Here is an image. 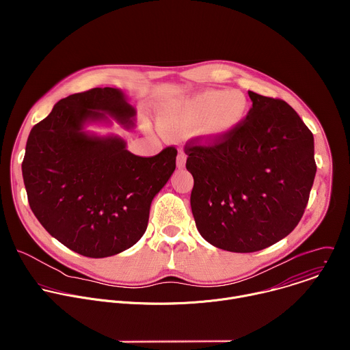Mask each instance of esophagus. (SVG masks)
Instances as JSON below:
<instances>
[{"instance_id":"34e87169","label":"esophagus","mask_w":350,"mask_h":350,"mask_svg":"<svg viewBox=\"0 0 350 350\" xmlns=\"http://www.w3.org/2000/svg\"><path fill=\"white\" fill-rule=\"evenodd\" d=\"M185 162H187V155H185V152L183 151V149H180L178 155H177V167H180V169L184 167Z\"/></svg>"}]
</instances>
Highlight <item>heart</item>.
Returning a JSON list of instances; mask_svg holds the SVG:
<instances>
[{"label":"heart","instance_id":"obj_1","mask_svg":"<svg viewBox=\"0 0 350 350\" xmlns=\"http://www.w3.org/2000/svg\"><path fill=\"white\" fill-rule=\"evenodd\" d=\"M249 111V101L238 90H205L170 105L163 122L180 129L201 126L209 138H219L237 129Z\"/></svg>","mask_w":350,"mask_h":350}]
</instances>
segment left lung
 Here are the masks:
<instances>
[{"mask_svg":"<svg viewBox=\"0 0 350 350\" xmlns=\"http://www.w3.org/2000/svg\"><path fill=\"white\" fill-rule=\"evenodd\" d=\"M243 122L211 144L185 145L196 228L224 251L249 254L301 221L316 176L314 138L282 99L249 91Z\"/></svg>","mask_w":350,"mask_h":350,"instance_id":"8db88e82","label":"left lung"}]
</instances>
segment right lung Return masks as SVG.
I'll return each instance as SVG.
<instances>
[{"label":"right lung","mask_w":350,"mask_h":350,"mask_svg":"<svg viewBox=\"0 0 350 350\" xmlns=\"http://www.w3.org/2000/svg\"><path fill=\"white\" fill-rule=\"evenodd\" d=\"M115 118L134 126L135 109L122 90L104 87L69 95L37 123L22 163L29 205L41 226L73 252L108 258L145 232L154 196L176 169L177 149L151 158L127 151L116 135L84 131Z\"/></svg>","instance_id":"right-lung-1"}]
</instances>
